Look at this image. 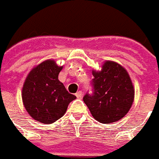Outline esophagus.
<instances>
[{"mask_svg":"<svg viewBox=\"0 0 159 159\" xmlns=\"http://www.w3.org/2000/svg\"><path fill=\"white\" fill-rule=\"evenodd\" d=\"M75 95H76V96L78 97V98H82L83 94H82V92H81V91H78V92H77Z\"/></svg>","mask_w":159,"mask_h":159,"instance_id":"1","label":"esophagus"}]
</instances>
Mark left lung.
<instances>
[{
	"label": "left lung",
	"instance_id": "8db88e82",
	"mask_svg": "<svg viewBox=\"0 0 159 159\" xmlns=\"http://www.w3.org/2000/svg\"><path fill=\"white\" fill-rule=\"evenodd\" d=\"M92 73L93 94H86L83 101L95 120L104 124L117 122L129 111L134 98L128 72L118 63L105 61L101 70Z\"/></svg>",
	"mask_w": 159,
	"mask_h": 159
}]
</instances>
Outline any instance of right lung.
Returning a JSON list of instances; mask_svg holds the SVG:
<instances>
[{
  "label": "right lung",
  "mask_w": 159,
  "mask_h": 159,
  "mask_svg": "<svg viewBox=\"0 0 159 159\" xmlns=\"http://www.w3.org/2000/svg\"><path fill=\"white\" fill-rule=\"evenodd\" d=\"M62 69L54 60H46L33 68L25 80L23 103L29 115L40 123L51 124L62 118L76 99L58 80Z\"/></svg>",
  "instance_id": "right-lung-1"
}]
</instances>
